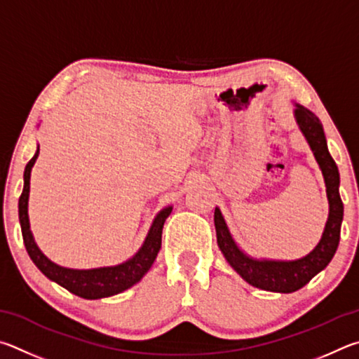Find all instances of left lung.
Returning <instances> with one entry per match:
<instances>
[{
	"mask_svg": "<svg viewBox=\"0 0 359 359\" xmlns=\"http://www.w3.org/2000/svg\"><path fill=\"white\" fill-rule=\"evenodd\" d=\"M294 116L303 130L307 143L311 144L313 156L322 168L326 196L330 202V216L318 246L304 259L294 262H274V260H254L243 254L230 236V231L225 225L221 211H215V225L217 235V246L230 266L248 282L257 288L268 292L292 293L304 287L313 276L318 274L334 257L339 240H341V225L344 217V203L339 196V170L332 159L328 144H326L323 126L320 119L311 110L297 105Z\"/></svg>",
	"mask_w": 359,
	"mask_h": 359,
	"instance_id": "8db88e82",
	"label": "left lung"
}]
</instances>
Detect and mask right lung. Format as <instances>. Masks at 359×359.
<instances>
[{"instance_id": "1", "label": "right lung", "mask_w": 359, "mask_h": 359, "mask_svg": "<svg viewBox=\"0 0 359 359\" xmlns=\"http://www.w3.org/2000/svg\"><path fill=\"white\" fill-rule=\"evenodd\" d=\"M39 156V148H37L36 154L33 156L27 167H25L23 173V191L22 196L18 198V219H20V227L23 235V243L27 248V252L31 257V260L34 262V265L41 269V271L47 276L48 279L55 280L56 284L65 287L77 297L86 298V299H97L111 297V294L121 293L128 290L134 284L140 280L144 273L148 271L153 265L157 252H159L161 244H162V227L165 219L172 212V206L162 210L157 217L154 219L151 230L144 240V244L142 249L132 257L129 262L123 263L118 266L110 268H97V269H67L55 265L50 262L46 255H43L39 248L36 246L29 230V221H28V196H29V175L31 168H33L34 162Z\"/></svg>"}]
</instances>
